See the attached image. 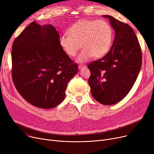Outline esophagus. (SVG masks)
<instances>
[{"instance_id":"esophagus-1","label":"esophagus","mask_w":154,"mask_h":154,"mask_svg":"<svg viewBox=\"0 0 154 154\" xmlns=\"http://www.w3.org/2000/svg\"><path fill=\"white\" fill-rule=\"evenodd\" d=\"M85 67V66H84V65L80 64L79 66V69H84Z\"/></svg>"}]
</instances>
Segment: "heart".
Masks as SVG:
<instances>
[{
  "label": "heart",
  "mask_w": 154,
  "mask_h": 154,
  "mask_svg": "<svg viewBox=\"0 0 154 154\" xmlns=\"http://www.w3.org/2000/svg\"><path fill=\"white\" fill-rule=\"evenodd\" d=\"M112 40L113 30L107 22L84 19L72 25L60 37L59 44L70 57H74L82 46L77 60L84 62L94 56L103 57L109 52Z\"/></svg>",
  "instance_id": "obj_1"
}]
</instances>
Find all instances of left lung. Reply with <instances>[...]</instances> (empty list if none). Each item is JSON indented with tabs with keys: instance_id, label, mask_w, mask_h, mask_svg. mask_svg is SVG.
Masks as SVG:
<instances>
[{
	"instance_id": "left-lung-1",
	"label": "left lung",
	"mask_w": 154,
	"mask_h": 154,
	"mask_svg": "<svg viewBox=\"0 0 154 154\" xmlns=\"http://www.w3.org/2000/svg\"><path fill=\"white\" fill-rule=\"evenodd\" d=\"M115 38L103 57L88 64V80L93 97L109 106L122 100L135 84L142 66V51L134 30L128 24L109 15Z\"/></svg>"
}]
</instances>
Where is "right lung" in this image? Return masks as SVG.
Here are the masks:
<instances>
[{"instance_id":"right-lung-1","label":"right lung","mask_w":154,"mask_h":154,"mask_svg":"<svg viewBox=\"0 0 154 154\" xmlns=\"http://www.w3.org/2000/svg\"><path fill=\"white\" fill-rule=\"evenodd\" d=\"M59 34L51 24L32 22L16 37L12 48V77L22 97L45 109L59 105L70 79L78 72L59 44Z\"/></svg>"}]
</instances>
